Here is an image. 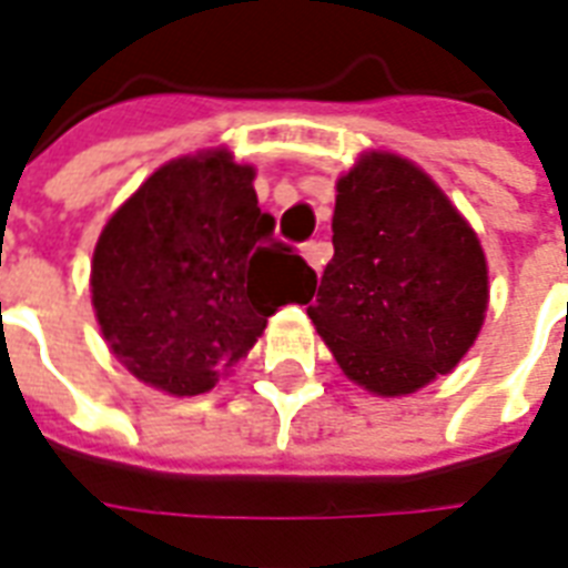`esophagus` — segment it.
Instances as JSON below:
<instances>
[{
    "mask_svg": "<svg viewBox=\"0 0 568 568\" xmlns=\"http://www.w3.org/2000/svg\"><path fill=\"white\" fill-rule=\"evenodd\" d=\"M327 255H331V244H327V241H306V244H303V258L310 262L313 271H322L324 262H327Z\"/></svg>",
    "mask_w": 568,
    "mask_h": 568,
    "instance_id": "esophagus-1",
    "label": "esophagus"
}]
</instances>
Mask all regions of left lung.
<instances>
[{"label": "left lung", "instance_id": "1", "mask_svg": "<svg viewBox=\"0 0 568 568\" xmlns=\"http://www.w3.org/2000/svg\"><path fill=\"white\" fill-rule=\"evenodd\" d=\"M313 293L306 315L342 372L402 396L447 375L474 345L486 255L423 169L372 151L336 184L333 258Z\"/></svg>", "mask_w": 568, "mask_h": 568}]
</instances>
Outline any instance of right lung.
Instances as JSON below:
<instances>
[{"mask_svg":"<svg viewBox=\"0 0 568 568\" xmlns=\"http://www.w3.org/2000/svg\"><path fill=\"white\" fill-rule=\"evenodd\" d=\"M253 175L223 149L172 160L101 232L94 313L112 354L151 387L207 393L280 306L313 294L315 271L274 237Z\"/></svg>","mask_w":568,"mask_h":568,"instance_id":"1","label":"right lung"}]
</instances>
